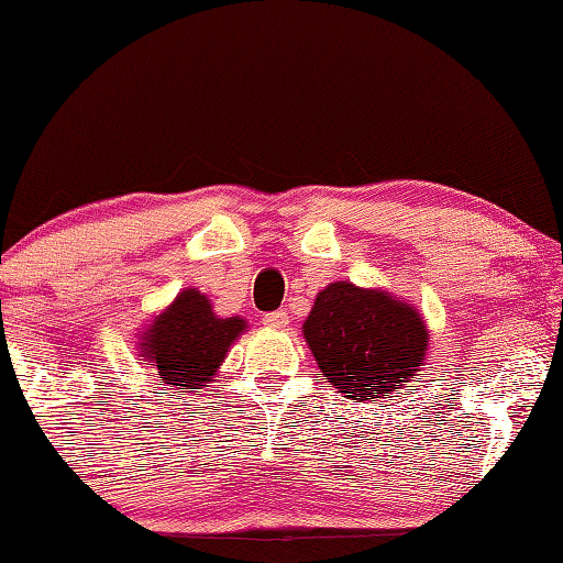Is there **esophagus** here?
<instances>
[{
  "label": "esophagus",
  "mask_w": 563,
  "mask_h": 563,
  "mask_svg": "<svg viewBox=\"0 0 563 563\" xmlns=\"http://www.w3.org/2000/svg\"><path fill=\"white\" fill-rule=\"evenodd\" d=\"M288 322H290L288 310H273V312H265V316H263V325L273 328V330L288 328Z\"/></svg>",
  "instance_id": "34e87169"
}]
</instances>
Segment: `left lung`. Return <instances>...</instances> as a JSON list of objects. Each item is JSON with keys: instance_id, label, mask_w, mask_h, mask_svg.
<instances>
[{"instance_id": "1", "label": "left lung", "mask_w": 563, "mask_h": 563, "mask_svg": "<svg viewBox=\"0 0 563 563\" xmlns=\"http://www.w3.org/2000/svg\"><path fill=\"white\" fill-rule=\"evenodd\" d=\"M302 335L328 383L357 402L399 395L430 345L412 305L345 280L318 292Z\"/></svg>"}]
</instances>
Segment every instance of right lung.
Wrapping results in <instances>:
<instances>
[{
  "label": "right lung",
  "instance_id": "add662e5",
  "mask_svg": "<svg viewBox=\"0 0 563 563\" xmlns=\"http://www.w3.org/2000/svg\"><path fill=\"white\" fill-rule=\"evenodd\" d=\"M245 328L243 318H218L203 292L186 288L146 328L139 350L144 365H154L168 387L198 393L211 385Z\"/></svg>",
  "mask_w": 563,
  "mask_h": 563
}]
</instances>
